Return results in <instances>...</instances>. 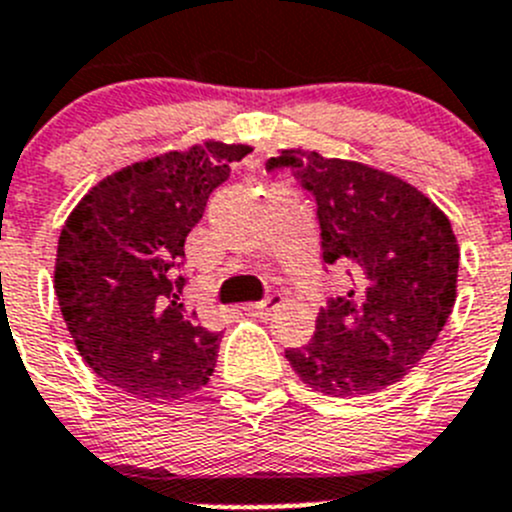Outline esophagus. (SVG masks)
<instances>
[{"mask_svg": "<svg viewBox=\"0 0 512 512\" xmlns=\"http://www.w3.org/2000/svg\"><path fill=\"white\" fill-rule=\"evenodd\" d=\"M280 305H283V295H267V298L260 300V303H247L245 313L255 315V318H267V315L275 313Z\"/></svg>", "mask_w": 512, "mask_h": 512, "instance_id": "esophagus-1", "label": "esophagus"}]
</instances>
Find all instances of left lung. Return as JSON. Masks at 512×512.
<instances>
[{"mask_svg":"<svg viewBox=\"0 0 512 512\" xmlns=\"http://www.w3.org/2000/svg\"><path fill=\"white\" fill-rule=\"evenodd\" d=\"M293 169L318 204L326 265L351 290L315 318L313 341L285 358L313 391L366 396L401 381L455 308L460 247L447 214L389 171L285 148L267 171Z\"/></svg>","mask_w":512,"mask_h":512,"instance_id":"8db88e82","label":"left lung"}]
</instances>
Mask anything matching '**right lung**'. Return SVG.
Masks as SVG:
<instances>
[{
    "label": "right lung",
    "instance_id": "1",
    "mask_svg": "<svg viewBox=\"0 0 512 512\" xmlns=\"http://www.w3.org/2000/svg\"><path fill=\"white\" fill-rule=\"evenodd\" d=\"M245 143L204 141L105 176L65 219L55 295L75 348L103 381L143 401L202 389L219 336L181 303L176 272L191 227Z\"/></svg>",
    "mask_w": 512,
    "mask_h": 512
}]
</instances>
